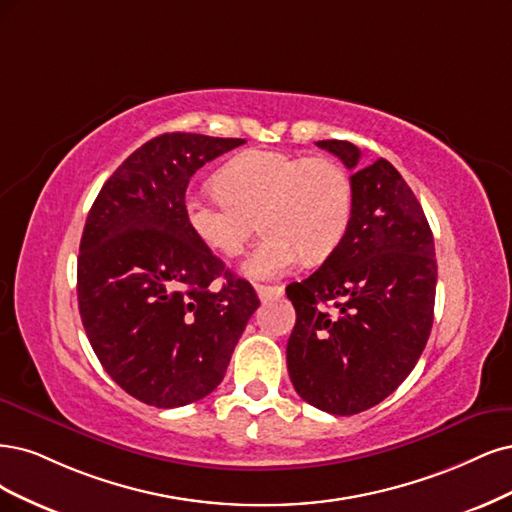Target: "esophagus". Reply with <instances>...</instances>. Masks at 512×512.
I'll return each instance as SVG.
<instances>
[{"label": "esophagus", "instance_id": "34e87169", "mask_svg": "<svg viewBox=\"0 0 512 512\" xmlns=\"http://www.w3.org/2000/svg\"><path fill=\"white\" fill-rule=\"evenodd\" d=\"M255 291H257L261 302H268V300L280 298V295L285 293V287H280V285H257Z\"/></svg>", "mask_w": 512, "mask_h": 512}]
</instances>
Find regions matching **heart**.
I'll list each match as a JSON object with an SVG mask.
<instances>
[{"instance_id":"1","label":"heart","mask_w":512,"mask_h":512,"mask_svg":"<svg viewBox=\"0 0 512 512\" xmlns=\"http://www.w3.org/2000/svg\"><path fill=\"white\" fill-rule=\"evenodd\" d=\"M217 183V189L187 197V223L210 251L238 257L259 217L266 236L244 263L251 278L283 276L302 257L325 259L351 221V178L327 157L246 151L227 163Z\"/></svg>"}]
</instances>
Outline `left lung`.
Returning a JSON list of instances; mask_svg holds the SVG:
<instances>
[{
    "label": "left lung",
    "mask_w": 512,
    "mask_h": 512,
    "mask_svg": "<svg viewBox=\"0 0 512 512\" xmlns=\"http://www.w3.org/2000/svg\"><path fill=\"white\" fill-rule=\"evenodd\" d=\"M349 170L353 212L323 266L287 287L295 327L287 368L300 398L332 415L383 402L419 361L436 300L434 236L419 200L387 159L321 140Z\"/></svg>",
    "instance_id": "left-lung-1"
}]
</instances>
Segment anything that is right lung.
Masks as SVG:
<instances>
[{
	"instance_id": "obj_1",
	"label": "right lung",
	"mask_w": 512,
	"mask_h": 512,
	"mask_svg": "<svg viewBox=\"0 0 512 512\" xmlns=\"http://www.w3.org/2000/svg\"><path fill=\"white\" fill-rule=\"evenodd\" d=\"M240 144L183 131L157 136L121 163L89 210L80 319L112 381L148 406H185L217 389L259 306L249 280L225 270L185 214L189 178ZM219 275L226 285L212 290Z\"/></svg>"
}]
</instances>
